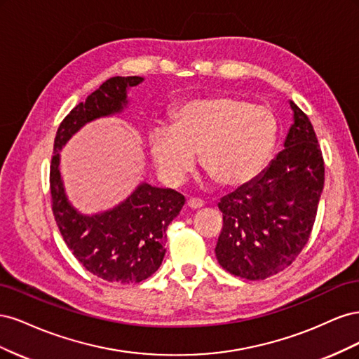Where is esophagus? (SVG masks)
Returning a JSON list of instances; mask_svg holds the SVG:
<instances>
[{"mask_svg": "<svg viewBox=\"0 0 359 359\" xmlns=\"http://www.w3.org/2000/svg\"><path fill=\"white\" fill-rule=\"evenodd\" d=\"M187 206L190 210H201L203 206V202L201 199H189Z\"/></svg>", "mask_w": 359, "mask_h": 359, "instance_id": "34e87169", "label": "esophagus"}]
</instances>
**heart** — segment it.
<instances>
[{
	"label": "heart",
	"instance_id": "1",
	"mask_svg": "<svg viewBox=\"0 0 359 359\" xmlns=\"http://www.w3.org/2000/svg\"><path fill=\"white\" fill-rule=\"evenodd\" d=\"M278 121L264 104L232 95H210L180 104L170 127L154 128L148 137L158 175L180 184L196 165L226 189L256 181L273 158Z\"/></svg>",
	"mask_w": 359,
	"mask_h": 359
}]
</instances>
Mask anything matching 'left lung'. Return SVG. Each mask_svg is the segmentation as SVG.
<instances>
[{
	"mask_svg": "<svg viewBox=\"0 0 359 359\" xmlns=\"http://www.w3.org/2000/svg\"><path fill=\"white\" fill-rule=\"evenodd\" d=\"M293 123L285 149L256 181L220 199L223 229L215 245L231 274L265 280L286 269L307 244L323 190L325 166L309 116L289 102Z\"/></svg>",
	"mask_w": 359,
	"mask_h": 359,
	"instance_id": "1",
	"label": "left lung"
}]
</instances>
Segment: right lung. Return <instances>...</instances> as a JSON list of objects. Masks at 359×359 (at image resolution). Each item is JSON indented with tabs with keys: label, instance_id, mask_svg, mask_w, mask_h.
Returning a JSON list of instances; mask_svg holds the SVG:
<instances>
[{
	"label": "right lung",
	"instance_id": "right-lung-1",
	"mask_svg": "<svg viewBox=\"0 0 359 359\" xmlns=\"http://www.w3.org/2000/svg\"><path fill=\"white\" fill-rule=\"evenodd\" d=\"M140 82V76H115L76 106L58 127L50 161L52 211L64 241L91 274L119 285L139 283L158 269L166 253V229L186 199L172 189L140 182L114 208L83 214L64 189L60 151L83 126L123 114L128 90Z\"/></svg>",
	"mask_w": 359,
	"mask_h": 359
}]
</instances>
